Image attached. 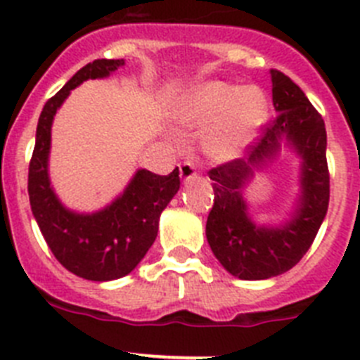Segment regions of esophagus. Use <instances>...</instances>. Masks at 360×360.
<instances>
[{
  "label": "esophagus",
  "mask_w": 360,
  "mask_h": 360,
  "mask_svg": "<svg viewBox=\"0 0 360 360\" xmlns=\"http://www.w3.org/2000/svg\"><path fill=\"white\" fill-rule=\"evenodd\" d=\"M196 176V167L195 164H191V162H184L180 165V178H182L184 182H189L191 178Z\"/></svg>",
  "instance_id": "esophagus-1"
}]
</instances>
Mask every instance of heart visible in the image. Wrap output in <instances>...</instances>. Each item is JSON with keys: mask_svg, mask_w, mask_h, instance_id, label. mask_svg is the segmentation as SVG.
<instances>
[{"mask_svg": "<svg viewBox=\"0 0 360 360\" xmlns=\"http://www.w3.org/2000/svg\"><path fill=\"white\" fill-rule=\"evenodd\" d=\"M171 117L187 128L205 129L203 151L214 160L240 157L269 117V101L257 86L207 81L182 94L171 106Z\"/></svg>", "mask_w": 360, "mask_h": 360, "instance_id": "1", "label": "heart"}]
</instances>
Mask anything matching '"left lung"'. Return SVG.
<instances>
[{"label": "left lung", "instance_id": "8db88e82", "mask_svg": "<svg viewBox=\"0 0 360 360\" xmlns=\"http://www.w3.org/2000/svg\"><path fill=\"white\" fill-rule=\"evenodd\" d=\"M270 79L278 115L262 141L250 148L245 158L209 171L214 182V205L209 212L205 236L212 254L229 274L249 281L276 278L297 265L316 240L330 200L323 117L285 73L270 70ZM283 145L302 160L300 195L290 219L279 224H257L244 200V187L256 170L278 156Z\"/></svg>", "mask_w": 360, "mask_h": 360}]
</instances>
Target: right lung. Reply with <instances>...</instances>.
<instances>
[{
	"label": "right lung",
	"instance_id": "right-lung-1",
	"mask_svg": "<svg viewBox=\"0 0 360 360\" xmlns=\"http://www.w3.org/2000/svg\"><path fill=\"white\" fill-rule=\"evenodd\" d=\"M124 65V59L88 63L44 104L28 167L32 214L43 238L57 262L90 281L124 278L142 262L157 238L162 211L180 189L178 167L167 176L139 169L126 189L106 207L95 212H77L66 207L50 184V142L57 110L73 88L88 79L110 77Z\"/></svg>",
	"mask_w": 360,
	"mask_h": 360
}]
</instances>
